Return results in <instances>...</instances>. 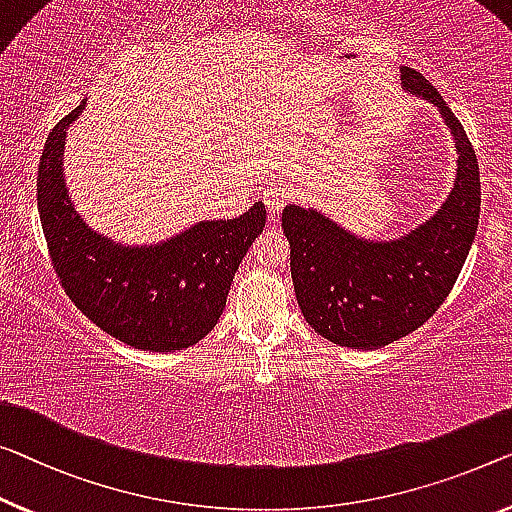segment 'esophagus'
Returning a JSON list of instances; mask_svg holds the SVG:
<instances>
[{"label": "esophagus", "instance_id": "esophagus-1", "mask_svg": "<svg viewBox=\"0 0 512 512\" xmlns=\"http://www.w3.org/2000/svg\"><path fill=\"white\" fill-rule=\"evenodd\" d=\"M289 197H292V193H289V188L285 186V183H269V186L264 188V202H266V207H269L271 216L280 213V209L289 202Z\"/></svg>", "mask_w": 512, "mask_h": 512}]
</instances>
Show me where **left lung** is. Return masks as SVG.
<instances>
[{
	"instance_id": "obj_1",
	"label": "left lung",
	"mask_w": 512,
	"mask_h": 512,
	"mask_svg": "<svg viewBox=\"0 0 512 512\" xmlns=\"http://www.w3.org/2000/svg\"><path fill=\"white\" fill-rule=\"evenodd\" d=\"M402 87L437 105L457 147V179L441 209L391 241L358 239L322 213L289 204L282 230L296 301L312 329L340 347L379 349L423 326L451 294L480 213L478 158L437 89L402 66Z\"/></svg>"
}]
</instances>
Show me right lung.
Returning a JSON list of instances; mask_svg holds the SVG:
<instances>
[{
    "label": "right lung",
    "instance_id": "obj_1",
    "mask_svg": "<svg viewBox=\"0 0 512 512\" xmlns=\"http://www.w3.org/2000/svg\"><path fill=\"white\" fill-rule=\"evenodd\" d=\"M85 103L52 128L38 163V213L52 269L68 299L112 338L144 352L186 349L223 315L234 273L264 230V204L232 220H204L149 248L96 234L75 211L61 174L66 128Z\"/></svg>",
    "mask_w": 512,
    "mask_h": 512
}]
</instances>
